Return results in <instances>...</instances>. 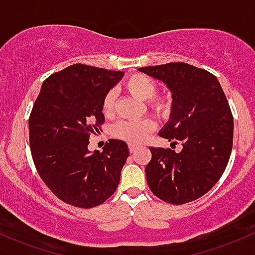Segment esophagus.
<instances>
[{"label": "esophagus", "instance_id": "esophagus-1", "mask_svg": "<svg viewBox=\"0 0 255 255\" xmlns=\"http://www.w3.org/2000/svg\"><path fill=\"white\" fill-rule=\"evenodd\" d=\"M128 149H129L130 153H133V152H135L136 146H135V145H133V144H129V145H128Z\"/></svg>", "mask_w": 255, "mask_h": 255}]
</instances>
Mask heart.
<instances>
[{
  "instance_id": "b5f03b06",
  "label": "heart",
  "mask_w": 255,
  "mask_h": 255,
  "mask_svg": "<svg viewBox=\"0 0 255 255\" xmlns=\"http://www.w3.org/2000/svg\"><path fill=\"white\" fill-rule=\"evenodd\" d=\"M123 87L128 93L146 100L147 108L156 116L167 119L172 111V102L166 96H156L158 92V85L152 78L144 74H133L123 82ZM116 93L113 89L108 91L103 98L102 110L105 116L110 117L115 113ZM155 129V122L150 117L138 120V121H120L115 123L113 134L116 138L122 139L130 144H139L147 138V135Z\"/></svg>"
}]
</instances>
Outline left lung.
Segmentation results:
<instances>
[{"instance_id": "1", "label": "left lung", "mask_w": 255, "mask_h": 255, "mask_svg": "<svg viewBox=\"0 0 255 255\" xmlns=\"http://www.w3.org/2000/svg\"><path fill=\"white\" fill-rule=\"evenodd\" d=\"M139 71L172 91L170 120L158 135L183 145L179 153L150 147L145 173L151 192L170 205L197 200L218 183L231 155L234 117L225 93L213 74L181 61Z\"/></svg>"}]
</instances>
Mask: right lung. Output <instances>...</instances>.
I'll return each mask as SVG.
<instances>
[{
  "mask_svg": "<svg viewBox=\"0 0 255 255\" xmlns=\"http://www.w3.org/2000/svg\"><path fill=\"white\" fill-rule=\"evenodd\" d=\"M122 71L74 64L46 78L29 117L30 149L36 170L59 200L93 208L116 191L129 156L125 141L110 139L89 153L91 134L105 122V93Z\"/></svg>",
  "mask_w": 255,
  "mask_h": 255,
  "instance_id": "right-lung-1",
  "label": "right lung"
}]
</instances>
